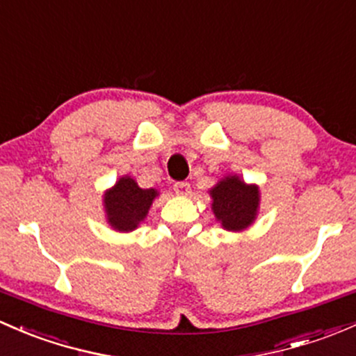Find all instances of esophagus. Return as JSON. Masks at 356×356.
<instances>
[{
  "label": "esophagus",
  "mask_w": 356,
  "mask_h": 356,
  "mask_svg": "<svg viewBox=\"0 0 356 356\" xmlns=\"http://www.w3.org/2000/svg\"><path fill=\"white\" fill-rule=\"evenodd\" d=\"M174 191L177 196H189L191 194V184L189 182H175Z\"/></svg>",
  "instance_id": "1"
}]
</instances>
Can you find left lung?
Segmentation results:
<instances>
[{
  "label": "left lung",
  "mask_w": 356,
  "mask_h": 356,
  "mask_svg": "<svg viewBox=\"0 0 356 356\" xmlns=\"http://www.w3.org/2000/svg\"><path fill=\"white\" fill-rule=\"evenodd\" d=\"M208 193L213 215L223 230L244 232L256 222L261 204L257 184H247L241 175L228 174Z\"/></svg>",
  "instance_id": "8db88e82"
}]
</instances>
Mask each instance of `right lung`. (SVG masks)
<instances>
[{
  "label": "right lung",
  "instance_id": "obj_1",
  "mask_svg": "<svg viewBox=\"0 0 356 356\" xmlns=\"http://www.w3.org/2000/svg\"><path fill=\"white\" fill-rule=\"evenodd\" d=\"M156 189H141L131 175H122L104 193L102 207L112 230L129 234L136 230L148 216L153 201L159 197Z\"/></svg>",
  "mask_w": 356,
  "mask_h": 356
}]
</instances>
